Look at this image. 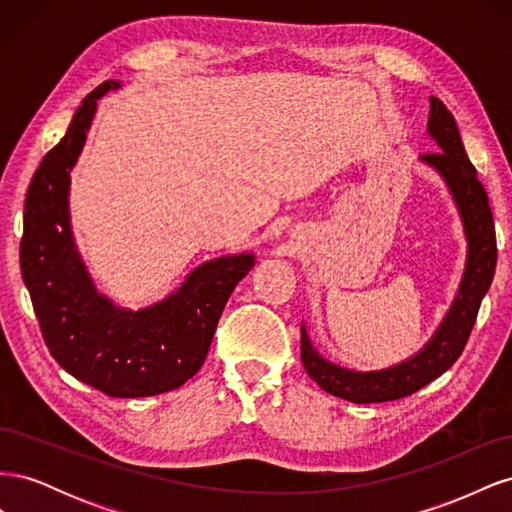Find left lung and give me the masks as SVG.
Returning a JSON list of instances; mask_svg holds the SVG:
<instances>
[{"mask_svg":"<svg viewBox=\"0 0 512 512\" xmlns=\"http://www.w3.org/2000/svg\"><path fill=\"white\" fill-rule=\"evenodd\" d=\"M429 104L427 128L440 151L425 153L423 160L438 170L453 192L470 243L468 267L457 299L440 324L438 333L410 361L391 369L361 374V371H350L324 361L309 344L305 327H301V361L309 378L316 380L320 389L354 401V404H382V401L408 397L442 376L466 348L480 301L489 290L495 273L498 247H495V226L487 192L463 149L455 117L442 100L431 96Z\"/></svg>","mask_w":512,"mask_h":512,"instance_id":"obj_1","label":"left lung"}]
</instances>
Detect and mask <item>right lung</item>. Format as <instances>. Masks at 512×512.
I'll return each instance as SVG.
<instances>
[{"label": "right lung", "instance_id": "add662e5", "mask_svg": "<svg viewBox=\"0 0 512 512\" xmlns=\"http://www.w3.org/2000/svg\"><path fill=\"white\" fill-rule=\"evenodd\" d=\"M104 81L76 108L66 136L46 153L29 183L21 273L44 344L68 374L111 397L179 389L203 367L230 292L254 267L252 254L205 262L158 305L130 312L96 292L74 250L68 188Z\"/></svg>", "mask_w": 512, "mask_h": 512}]
</instances>
